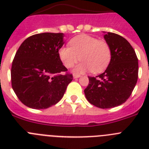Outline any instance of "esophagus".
Listing matches in <instances>:
<instances>
[{"label":"esophagus","mask_w":149,"mask_h":149,"mask_svg":"<svg viewBox=\"0 0 149 149\" xmlns=\"http://www.w3.org/2000/svg\"><path fill=\"white\" fill-rule=\"evenodd\" d=\"M73 77H74V78H78L79 77H81V74H79L74 73L73 74Z\"/></svg>","instance_id":"obj_1"}]
</instances>
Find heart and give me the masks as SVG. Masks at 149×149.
Here are the masks:
<instances>
[{
    "label": "heart",
    "mask_w": 149,
    "mask_h": 149,
    "mask_svg": "<svg viewBox=\"0 0 149 149\" xmlns=\"http://www.w3.org/2000/svg\"><path fill=\"white\" fill-rule=\"evenodd\" d=\"M111 48L105 40H98L88 35H80L73 38L68 46L59 50V56L66 68H70L82 60L75 68L77 72L90 70L97 74L103 72L111 60Z\"/></svg>",
    "instance_id": "b5f03b06"
}]
</instances>
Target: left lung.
Segmentation results:
<instances>
[{
  "label": "left lung",
  "instance_id": "obj_1",
  "mask_svg": "<svg viewBox=\"0 0 149 149\" xmlns=\"http://www.w3.org/2000/svg\"><path fill=\"white\" fill-rule=\"evenodd\" d=\"M104 39L111 48V60L104 73L88 77L84 93L90 104L108 109L122 104L131 96L137 82L139 65L135 51L125 38L108 32Z\"/></svg>",
  "mask_w": 149,
  "mask_h": 149
}]
</instances>
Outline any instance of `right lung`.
Here are the masks:
<instances>
[{"mask_svg":"<svg viewBox=\"0 0 149 149\" xmlns=\"http://www.w3.org/2000/svg\"><path fill=\"white\" fill-rule=\"evenodd\" d=\"M63 44L62 33H42L27 38L16 51L12 63V87L28 107L41 110L56 104L73 80L59 56Z\"/></svg>","mask_w":149,"mask_h":149,"instance_id":"right-lung-1","label":"right lung"}]
</instances>
